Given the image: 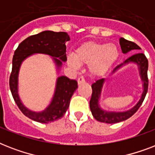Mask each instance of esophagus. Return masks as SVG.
<instances>
[{
	"mask_svg": "<svg viewBox=\"0 0 155 155\" xmlns=\"http://www.w3.org/2000/svg\"><path fill=\"white\" fill-rule=\"evenodd\" d=\"M77 82L79 84H84V83H85V79L84 78V76H80V77L78 78Z\"/></svg>",
	"mask_w": 155,
	"mask_h": 155,
	"instance_id": "obj_1",
	"label": "esophagus"
}]
</instances>
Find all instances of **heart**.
Wrapping results in <instances>:
<instances>
[{"instance_id": "1", "label": "heart", "mask_w": 155, "mask_h": 155, "mask_svg": "<svg viewBox=\"0 0 155 155\" xmlns=\"http://www.w3.org/2000/svg\"><path fill=\"white\" fill-rule=\"evenodd\" d=\"M118 56L119 49L113 43L88 42L78 47L74 54H68L67 63L73 69H79L80 65L89 66L91 74L99 76L112 68Z\"/></svg>"}]
</instances>
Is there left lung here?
I'll list each match as a JSON object with an SVG mask.
<instances>
[{
	"label": "left lung",
	"instance_id": "obj_1",
	"mask_svg": "<svg viewBox=\"0 0 155 155\" xmlns=\"http://www.w3.org/2000/svg\"><path fill=\"white\" fill-rule=\"evenodd\" d=\"M120 45L122 53L124 54L128 53L132 50H141V48L136 43L128 41L123 38H120ZM130 63H136L137 65L138 70H139L140 77L143 83V84H142L143 92L141 96V98L132 108H130V110L125 111V112H109V111L104 110L100 107L99 101L101 99L102 87H103L104 83L105 80L102 78L101 80H97L94 84H92V94L91 100H90V109H91L92 116L98 121L108 123V124H114V123H118L127 120L128 118L132 117L140 108V106L142 105V102L144 101L146 95L147 93V90H148V76H147L148 60L144 54L138 53L130 56V58H128L122 63H120V65L117 66L113 69L112 73L115 72L117 69Z\"/></svg>",
	"mask_w": 155,
	"mask_h": 155
}]
</instances>
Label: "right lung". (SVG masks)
<instances>
[{"instance_id": "add662e5", "label": "right lung", "mask_w": 155, "mask_h": 155, "mask_svg": "<svg viewBox=\"0 0 155 155\" xmlns=\"http://www.w3.org/2000/svg\"><path fill=\"white\" fill-rule=\"evenodd\" d=\"M69 40L70 37L66 32L46 30L25 38L14 52L9 87L18 108L31 120L49 123L63 117L69 107L73 93L77 89V81L70 80L64 75L57 78L54 93L49 105L42 112H34L23 104L18 95V74L21 65L25 58L34 54H45L51 56L58 71L63 62L67 61L65 43Z\"/></svg>"}]
</instances>
